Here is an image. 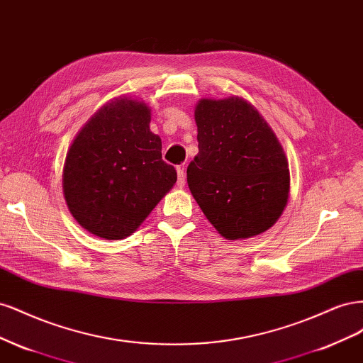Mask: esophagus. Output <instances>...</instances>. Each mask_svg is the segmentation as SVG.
<instances>
[{"label": "esophagus", "mask_w": 363, "mask_h": 363, "mask_svg": "<svg viewBox=\"0 0 363 363\" xmlns=\"http://www.w3.org/2000/svg\"><path fill=\"white\" fill-rule=\"evenodd\" d=\"M177 175H179L177 186H180V188H183L184 183H186V175H184V164H180V167H177Z\"/></svg>", "instance_id": "esophagus-1"}]
</instances>
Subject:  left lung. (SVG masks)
Listing matches in <instances>:
<instances>
[{
	"mask_svg": "<svg viewBox=\"0 0 363 363\" xmlns=\"http://www.w3.org/2000/svg\"><path fill=\"white\" fill-rule=\"evenodd\" d=\"M199 155L188 167L191 194L228 240L267 232L288 204L284 150L257 108L240 96L201 98L195 111Z\"/></svg>",
	"mask_w": 363,
	"mask_h": 363,
	"instance_id": "8db88e82",
	"label": "left lung"
}]
</instances>
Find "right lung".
Returning a JSON list of instances; mask_svg holds the SVG:
<instances>
[{
	"mask_svg": "<svg viewBox=\"0 0 363 363\" xmlns=\"http://www.w3.org/2000/svg\"><path fill=\"white\" fill-rule=\"evenodd\" d=\"M150 123L145 101L113 98L89 118L67 152L65 201L75 221L98 238L135 233L177 182Z\"/></svg>",
	"mask_w": 363,
	"mask_h": 363,
	"instance_id": "add662e5",
	"label": "right lung"
}]
</instances>
